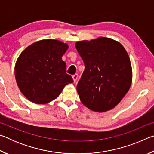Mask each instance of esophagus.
I'll list each match as a JSON object with an SVG mask.
<instances>
[{
	"instance_id": "1",
	"label": "esophagus",
	"mask_w": 154,
	"mask_h": 154,
	"mask_svg": "<svg viewBox=\"0 0 154 154\" xmlns=\"http://www.w3.org/2000/svg\"><path fill=\"white\" fill-rule=\"evenodd\" d=\"M77 78H78V75L77 74H75V75H72V79H73L74 82H76L77 79Z\"/></svg>"
}]
</instances>
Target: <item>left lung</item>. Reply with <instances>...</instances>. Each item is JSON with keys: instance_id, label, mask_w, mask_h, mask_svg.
<instances>
[{"instance_id": "8db88e82", "label": "left lung", "mask_w": 154, "mask_h": 154, "mask_svg": "<svg viewBox=\"0 0 154 154\" xmlns=\"http://www.w3.org/2000/svg\"><path fill=\"white\" fill-rule=\"evenodd\" d=\"M85 70L77 85L82 103L90 110L114 108L129 90L132 71L127 51L118 41L106 37L75 44Z\"/></svg>"}]
</instances>
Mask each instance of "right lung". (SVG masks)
<instances>
[{"mask_svg":"<svg viewBox=\"0 0 154 154\" xmlns=\"http://www.w3.org/2000/svg\"><path fill=\"white\" fill-rule=\"evenodd\" d=\"M68 48L60 41L45 39L34 43L20 54L15 66V79L21 92L31 102H51L65 85L73 82L62 60Z\"/></svg>","mask_w":154,"mask_h":154,"instance_id":"1","label":"right lung"}]
</instances>
